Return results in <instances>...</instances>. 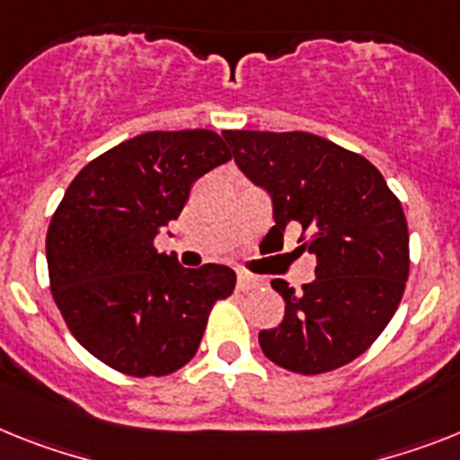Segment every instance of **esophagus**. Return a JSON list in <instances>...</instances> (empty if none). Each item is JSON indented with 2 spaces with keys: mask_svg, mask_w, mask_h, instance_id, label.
I'll use <instances>...</instances> for the list:
<instances>
[{
  "mask_svg": "<svg viewBox=\"0 0 460 460\" xmlns=\"http://www.w3.org/2000/svg\"><path fill=\"white\" fill-rule=\"evenodd\" d=\"M260 285V280L254 276H250V273H238V280H236V289L238 292H250V289H254Z\"/></svg>",
  "mask_w": 460,
  "mask_h": 460,
  "instance_id": "34e87169",
  "label": "esophagus"
}]
</instances>
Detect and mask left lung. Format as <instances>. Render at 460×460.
<instances>
[{
    "mask_svg": "<svg viewBox=\"0 0 460 460\" xmlns=\"http://www.w3.org/2000/svg\"><path fill=\"white\" fill-rule=\"evenodd\" d=\"M238 168L273 199L271 234L302 226L315 280L295 292L271 280L285 318L260 332L264 355L295 374H325L360 358L402 302L409 231L402 203L367 158L304 130H224Z\"/></svg>",
    "mask_w": 460,
    "mask_h": 460,
    "instance_id": "left-lung-1",
    "label": "left lung"
}]
</instances>
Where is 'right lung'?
Returning a JSON list of instances; mask_svg holds the SVG:
<instances>
[{
    "label": "right lung",
    "mask_w": 460,
    "mask_h": 460,
    "mask_svg": "<svg viewBox=\"0 0 460 460\" xmlns=\"http://www.w3.org/2000/svg\"><path fill=\"white\" fill-rule=\"evenodd\" d=\"M231 161L215 130H152L111 146L65 191L46 234L49 280L72 337L128 376H168L196 355L229 266L184 269L154 248L191 184Z\"/></svg>",
    "instance_id": "1"
}]
</instances>
